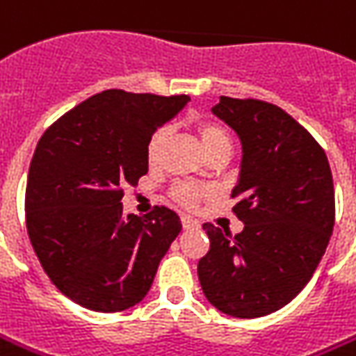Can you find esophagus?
I'll return each instance as SVG.
<instances>
[{
    "label": "esophagus",
    "mask_w": 356,
    "mask_h": 356,
    "mask_svg": "<svg viewBox=\"0 0 356 356\" xmlns=\"http://www.w3.org/2000/svg\"><path fill=\"white\" fill-rule=\"evenodd\" d=\"M181 224H183V228H185V229L198 228V222H197V220L191 218V216H183V218H181Z\"/></svg>",
    "instance_id": "esophagus-1"
}]
</instances>
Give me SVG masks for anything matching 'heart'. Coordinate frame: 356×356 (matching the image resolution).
Wrapping results in <instances>:
<instances>
[{
    "instance_id": "1",
    "label": "heart",
    "mask_w": 356,
    "mask_h": 356,
    "mask_svg": "<svg viewBox=\"0 0 356 356\" xmlns=\"http://www.w3.org/2000/svg\"><path fill=\"white\" fill-rule=\"evenodd\" d=\"M198 138H200V144L204 147V152L207 154H212V152H216V149H224V147H228L232 149V138H229L228 130L218 124V122H212V120H204V122H200L198 124ZM168 128H158L149 140H147V146H146V156L147 161L149 163H158L159 159H161V154H163V147L168 144ZM173 198L177 200L179 204H183V207H195L200 198L207 195V191L204 188L197 187V185H191V183H181V185H175L173 187Z\"/></svg>"
}]
</instances>
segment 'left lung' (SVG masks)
Returning <instances> with one entry per match:
<instances>
[{"mask_svg": "<svg viewBox=\"0 0 356 356\" xmlns=\"http://www.w3.org/2000/svg\"><path fill=\"white\" fill-rule=\"evenodd\" d=\"M212 113L239 136L241 165L232 197L243 229L232 236L204 224L209 253L198 280L214 308L261 318L286 306L312 279L335 224L325 152L277 105L220 97Z\"/></svg>", "mask_w": 356, "mask_h": 356, "instance_id": "8db88e82", "label": "left lung"}]
</instances>
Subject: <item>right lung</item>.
Returning a JSON list of instances; mask_svg holds the SVG:
<instances>
[{
	"label": "right lung",
	"instance_id": "obj_1",
	"mask_svg": "<svg viewBox=\"0 0 356 356\" xmlns=\"http://www.w3.org/2000/svg\"><path fill=\"white\" fill-rule=\"evenodd\" d=\"M188 101L107 89L67 111L36 144L26 232L52 284L87 310L138 304L181 232L168 207L140 218L124 216L120 200L147 173L149 136Z\"/></svg>",
	"mask_w": 356,
	"mask_h": 356
}]
</instances>
